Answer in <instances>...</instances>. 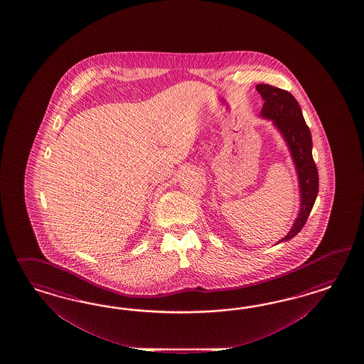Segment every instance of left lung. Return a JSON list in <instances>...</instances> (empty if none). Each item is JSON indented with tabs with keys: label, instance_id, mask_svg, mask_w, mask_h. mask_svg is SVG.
I'll return each mask as SVG.
<instances>
[{
	"label": "left lung",
	"instance_id": "1",
	"mask_svg": "<svg viewBox=\"0 0 364 364\" xmlns=\"http://www.w3.org/2000/svg\"><path fill=\"white\" fill-rule=\"evenodd\" d=\"M256 90L264 100L262 117L272 120L283 134L298 173L300 188V210L292 228L279 242L296 236L309 219L311 210L319 192L318 168L312 157V139L296 99L284 89L268 84L256 85Z\"/></svg>",
	"mask_w": 364,
	"mask_h": 364
}]
</instances>
